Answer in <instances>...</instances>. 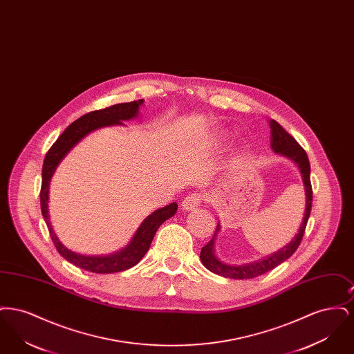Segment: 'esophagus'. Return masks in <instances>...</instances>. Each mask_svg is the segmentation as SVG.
<instances>
[{
    "label": "esophagus",
    "instance_id": "obj_1",
    "mask_svg": "<svg viewBox=\"0 0 354 354\" xmlns=\"http://www.w3.org/2000/svg\"><path fill=\"white\" fill-rule=\"evenodd\" d=\"M203 195L201 194H189V195H187L185 199H183V202H182V209L183 211H192V209H195L196 207H198V204L202 202L203 201Z\"/></svg>",
    "mask_w": 354,
    "mask_h": 354
}]
</instances>
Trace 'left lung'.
I'll use <instances>...</instances> for the list:
<instances>
[{"label":"left lung","instance_id":"left-lung-1","mask_svg":"<svg viewBox=\"0 0 354 354\" xmlns=\"http://www.w3.org/2000/svg\"><path fill=\"white\" fill-rule=\"evenodd\" d=\"M270 147L276 153H280L283 156H286L289 159H292L301 172L303 176L304 187H305V214H304L303 223L300 225L299 234L292 239V241L289 244H286V247H283L281 250H279L277 252L270 254L264 259H260L257 261H252L248 264H243V266H230L225 263H221L219 259L215 256V240L219 232L220 225L218 224L215 234L212 236V239L204 245L201 252V260H202L203 266L211 272L223 276V277H230V279H237V280H245V279H253L257 277L260 274L267 273L268 270L276 268L277 266H280L281 263H284L286 259H289L293 253L296 252V250L299 248L301 240H303L304 232H305V227L310 215V208H312V201H313V194H312V185H310V165H309V159L308 155L304 150L303 147L296 142V139L292 135L288 134L286 130L276 122V120H270Z\"/></svg>","mask_w":354,"mask_h":354}]
</instances>
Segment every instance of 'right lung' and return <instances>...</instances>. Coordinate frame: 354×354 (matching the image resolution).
Masks as SVG:
<instances>
[{
	"mask_svg": "<svg viewBox=\"0 0 354 354\" xmlns=\"http://www.w3.org/2000/svg\"><path fill=\"white\" fill-rule=\"evenodd\" d=\"M143 104V100L129 102V103H118L102 110H95L88 114H84L77 120H74L68 129L59 135L55 143L50 147L46 153L44 166H42V185L39 192L41 201V211L42 216L49 227V234L51 240L57 248V251L62 257H65L71 264L78 268H82L93 273H114L129 270L136 266L142 257L149 251L151 245L152 239L156 234L158 228L166 221L172 218L178 209L176 203H171L169 205L153 211L149 215L143 223L136 230L131 241L120 250L118 252L107 256H84L80 253L73 252L68 250L54 234L49 221V211H48V202H49V185H50L51 176L55 172V169L61 163V160L80 140L84 136L90 134L91 131L114 124H123V120L133 119L138 115L139 107Z\"/></svg>",
	"mask_w": 354,
	"mask_h": 354,
	"instance_id": "add662e5",
	"label": "right lung"
}]
</instances>
